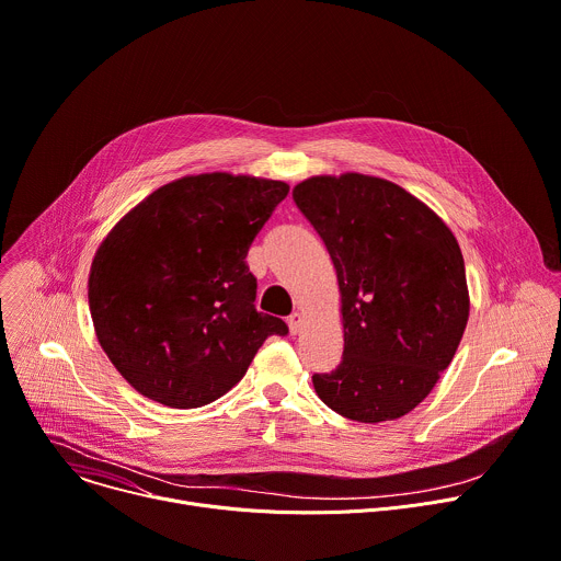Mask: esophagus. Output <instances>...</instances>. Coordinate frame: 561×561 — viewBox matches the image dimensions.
Here are the masks:
<instances>
[{
	"label": "esophagus",
	"mask_w": 561,
	"mask_h": 561,
	"mask_svg": "<svg viewBox=\"0 0 561 561\" xmlns=\"http://www.w3.org/2000/svg\"><path fill=\"white\" fill-rule=\"evenodd\" d=\"M286 322H288V331H290L293 335L301 333V324H304V318H301V313H297V311H295V313H290Z\"/></svg>",
	"instance_id": "obj_1"
}]
</instances>
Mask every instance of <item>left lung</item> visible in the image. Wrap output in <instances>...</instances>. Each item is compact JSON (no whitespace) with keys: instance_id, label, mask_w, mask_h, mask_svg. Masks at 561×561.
Returning a JSON list of instances; mask_svg holds the SVG:
<instances>
[{"instance_id":"1","label":"left lung","mask_w":561,"mask_h":561,"mask_svg":"<svg viewBox=\"0 0 561 561\" xmlns=\"http://www.w3.org/2000/svg\"><path fill=\"white\" fill-rule=\"evenodd\" d=\"M337 275L342 360L316 374L327 407L358 423L410 414L438 382L470 316L466 264L445 221L400 185L346 172L293 187Z\"/></svg>"}]
</instances>
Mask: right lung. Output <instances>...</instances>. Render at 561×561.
<instances>
[{"label":"right lung","instance_id":"1","mask_svg":"<svg viewBox=\"0 0 561 561\" xmlns=\"http://www.w3.org/2000/svg\"><path fill=\"white\" fill-rule=\"evenodd\" d=\"M284 181L190 174L145 196L98 245L89 311L100 346L145 398L208 404L288 327L257 313L250 243L286 198Z\"/></svg>","mask_w":561,"mask_h":561}]
</instances>
